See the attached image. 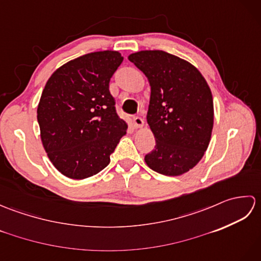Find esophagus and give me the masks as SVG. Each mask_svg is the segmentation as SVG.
Wrapping results in <instances>:
<instances>
[{
  "instance_id": "1",
  "label": "esophagus",
  "mask_w": 261,
  "mask_h": 261,
  "mask_svg": "<svg viewBox=\"0 0 261 261\" xmlns=\"http://www.w3.org/2000/svg\"><path fill=\"white\" fill-rule=\"evenodd\" d=\"M134 124L136 127H142L143 124H145V122H143V120L140 118V116H135Z\"/></svg>"
}]
</instances>
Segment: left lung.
Returning a JSON list of instances; mask_svg holds the SVG:
<instances>
[{
	"mask_svg": "<svg viewBox=\"0 0 261 261\" xmlns=\"http://www.w3.org/2000/svg\"><path fill=\"white\" fill-rule=\"evenodd\" d=\"M148 79L147 122L156 146L146 154L152 170L179 176L198 164L212 136L214 108L210 86L195 66L163 50H141L129 57Z\"/></svg>",
	"mask_w": 261,
	"mask_h": 261,
	"instance_id": "left-lung-1",
	"label": "left lung"
}]
</instances>
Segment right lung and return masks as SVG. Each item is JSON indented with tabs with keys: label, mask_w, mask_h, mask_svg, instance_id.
I'll return each instance as SVG.
<instances>
[{
	"label": "right lung",
	"mask_w": 261,
	"mask_h": 261,
	"mask_svg": "<svg viewBox=\"0 0 261 261\" xmlns=\"http://www.w3.org/2000/svg\"><path fill=\"white\" fill-rule=\"evenodd\" d=\"M123 57L119 51L86 54L49 77L38 104L42 146L59 173L71 179L96 175L126 134L109 84Z\"/></svg>",
	"instance_id": "1"
}]
</instances>
